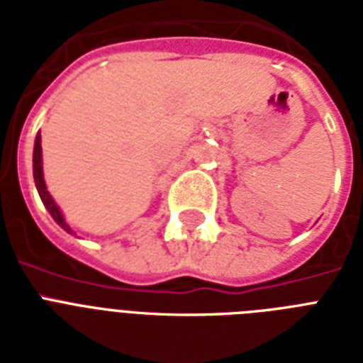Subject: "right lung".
<instances>
[{"label": "right lung", "mask_w": 363, "mask_h": 363, "mask_svg": "<svg viewBox=\"0 0 363 363\" xmlns=\"http://www.w3.org/2000/svg\"><path fill=\"white\" fill-rule=\"evenodd\" d=\"M33 179H35V188L39 192V198H41L43 205L47 207V211L50 213V216L54 218V222L58 224L62 230H65L67 233H75L71 230V226L65 222L64 213L60 211V207L56 205L54 198L50 196V192L47 190V182H45V177H43V148H41V133L35 135V145H33Z\"/></svg>", "instance_id": "obj_1"}]
</instances>
